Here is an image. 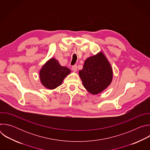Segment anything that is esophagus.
<instances>
[{
  "label": "esophagus",
  "instance_id": "esophagus-1",
  "mask_svg": "<svg viewBox=\"0 0 150 150\" xmlns=\"http://www.w3.org/2000/svg\"><path fill=\"white\" fill-rule=\"evenodd\" d=\"M72 69L73 71L74 72H76L77 71V65H75L74 66L72 67Z\"/></svg>",
  "mask_w": 150,
  "mask_h": 150
}]
</instances>
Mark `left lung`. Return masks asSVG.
<instances>
[{
    "label": "left lung",
    "mask_w": 150,
    "mask_h": 150,
    "mask_svg": "<svg viewBox=\"0 0 150 150\" xmlns=\"http://www.w3.org/2000/svg\"><path fill=\"white\" fill-rule=\"evenodd\" d=\"M79 75L85 88L95 95L102 92L110 84L113 71L104 53L100 52L85 60Z\"/></svg>",
    "instance_id": "8db88e82"
}]
</instances>
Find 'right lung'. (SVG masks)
<instances>
[{
	"mask_svg": "<svg viewBox=\"0 0 150 150\" xmlns=\"http://www.w3.org/2000/svg\"><path fill=\"white\" fill-rule=\"evenodd\" d=\"M70 73L69 68L62 67L56 59L51 58L40 71V81L46 88L53 90L60 85Z\"/></svg>",
	"mask_w": 150,
	"mask_h": 150,
	"instance_id": "right-lung-1",
	"label": "right lung"
}]
</instances>
